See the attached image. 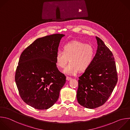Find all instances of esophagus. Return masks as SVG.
Masks as SVG:
<instances>
[{"instance_id": "esophagus-1", "label": "esophagus", "mask_w": 130, "mask_h": 130, "mask_svg": "<svg viewBox=\"0 0 130 130\" xmlns=\"http://www.w3.org/2000/svg\"><path fill=\"white\" fill-rule=\"evenodd\" d=\"M66 79H67L68 80H70V79H72V77H70V76H67Z\"/></svg>"}]
</instances>
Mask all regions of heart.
<instances>
[{"instance_id":"b5f03b06","label":"heart","mask_w":130,"mask_h":130,"mask_svg":"<svg viewBox=\"0 0 130 130\" xmlns=\"http://www.w3.org/2000/svg\"><path fill=\"white\" fill-rule=\"evenodd\" d=\"M94 57L95 51L91 45L75 40L65 44L63 47V51H57L56 61L58 67L64 68L69 60L70 63L66 67L64 72L75 74L78 71L87 70L92 64Z\"/></svg>"}]
</instances>
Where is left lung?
Wrapping results in <instances>:
<instances>
[{"mask_svg":"<svg viewBox=\"0 0 130 130\" xmlns=\"http://www.w3.org/2000/svg\"><path fill=\"white\" fill-rule=\"evenodd\" d=\"M98 50L90 67L78 77V103L89 109L104 105L112 94L118 80L112 52L98 37Z\"/></svg>","mask_w":130,"mask_h":130,"instance_id":"8db88e82","label":"left lung"}]
</instances>
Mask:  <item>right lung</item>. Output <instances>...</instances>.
Segmentation results:
<instances>
[{"label": "right lung", "instance_id": "add662e5", "mask_svg": "<svg viewBox=\"0 0 130 130\" xmlns=\"http://www.w3.org/2000/svg\"><path fill=\"white\" fill-rule=\"evenodd\" d=\"M63 34H55L36 39L22 53L15 79L19 95L27 105L38 110L54 105L66 83L58 69L56 55Z\"/></svg>", "mask_w": 130, "mask_h": 130}]
</instances>
